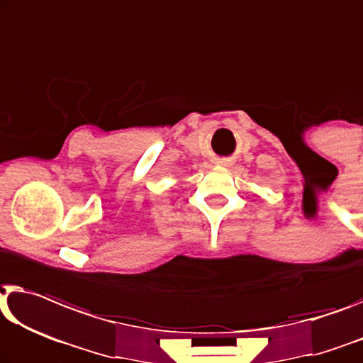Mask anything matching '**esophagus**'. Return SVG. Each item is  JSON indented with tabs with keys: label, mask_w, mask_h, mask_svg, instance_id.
<instances>
[{
	"label": "esophagus",
	"mask_w": 363,
	"mask_h": 363,
	"mask_svg": "<svg viewBox=\"0 0 363 363\" xmlns=\"http://www.w3.org/2000/svg\"><path fill=\"white\" fill-rule=\"evenodd\" d=\"M219 164H220V165H225V160H220V162H219Z\"/></svg>",
	"instance_id": "34e87169"
}]
</instances>
